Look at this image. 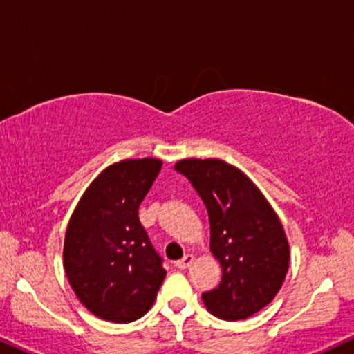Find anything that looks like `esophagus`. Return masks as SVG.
Listing matches in <instances>:
<instances>
[{
    "label": "esophagus",
    "mask_w": 354,
    "mask_h": 354,
    "mask_svg": "<svg viewBox=\"0 0 354 354\" xmlns=\"http://www.w3.org/2000/svg\"><path fill=\"white\" fill-rule=\"evenodd\" d=\"M192 259H194V257H192V254H185V257H183L181 259H178L176 261V268L178 270H186V268H189V265L192 263Z\"/></svg>",
    "instance_id": "esophagus-1"
}]
</instances>
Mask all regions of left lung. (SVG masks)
Listing matches in <instances>:
<instances>
[{
    "label": "left lung",
    "instance_id": "8db88e82",
    "mask_svg": "<svg viewBox=\"0 0 354 354\" xmlns=\"http://www.w3.org/2000/svg\"><path fill=\"white\" fill-rule=\"evenodd\" d=\"M185 174L205 204L210 252L222 266L216 289L203 294L210 314L243 320L268 306L289 266V245L265 196L239 168L222 160H181Z\"/></svg>",
    "mask_w": 354,
    "mask_h": 354
}]
</instances>
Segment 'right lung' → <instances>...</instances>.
Instances as JSON below:
<instances>
[{
	"mask_svg": "<svg viewBox=\"0 0 354 354\" xmlns=\"http://www.w3.org/2000/svg\"><path fill=\"white\" fill-rule=\"evenodd\" d=\"M160 168L156 158L111 165L89 185L68 222L65 272L83 306L102 320L140 319L167 274L138 221V205Z\"/></svg>",
	"mask_w": 354,
	"mask_h": 354,
	"instance_id": "add662e5",
	"label": "right lung"
}]
</instances>
